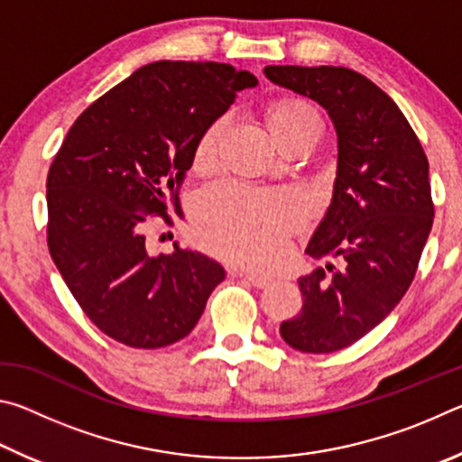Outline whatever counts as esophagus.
I'll return each instance as SVG.
<instances>
[{"label":"esophagus","instance_id":"1","mask_svg":"<svg viewBox=\"0 0 462 462\" xmlns=\"http://www.w3.org/2000/svg\"><path fill=\"white\" fill-rule=\"evenodd\" d=\"M238 277H242V279H246L250 285H254V287H259V289H263V287H267V285L271 283V279H269V277H263V275H254V273H238Z\"/></svg>","mask_w":462,"mask_h":462}]
</instances>
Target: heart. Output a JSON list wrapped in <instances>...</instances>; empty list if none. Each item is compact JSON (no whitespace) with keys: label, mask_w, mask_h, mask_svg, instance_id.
I'll return each mask as SVG.
<instances>
[{"label":"heart","mask_w":462,"mask_h":462,"mask_svg":"<svg viewBox=\"0 0 462 462\" xmlns=\"http://www.w3.org/2000/svg\"><path fill=\"white\" fill-rule=\"evenodd\" d=\"M264 120L273 138L287 146L310 130H319V116L306 101L285 97L267 107ZM228 120L209 124L195 146L198 169L214 165L217 146ZM306 216V206L295 193L261 191L238 183H220L209 189L195 209L198 236L216 253L232 261L264 267L283 253L287 236Z\"/></svg>","instance_id":"1"}]
</instances>
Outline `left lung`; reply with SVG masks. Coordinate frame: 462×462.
<instances>
[{"label": "left lung", "instance_id": "obj_1", "mask_svg": "<svg viewBox=\"0 0 462 462\" xmlns=\"http://www.w3.org/2000/svg\"><path fill=\"white\" fill-rule=\"evenodd\" d=\"M264 77L318 101L338 138L332 201L306 253L342 269L328 263L332 276L319 267L297 279L301 311L281 324L291 348L336 353L379 326L411 285L434 220L428 159L395 101L353 69L269 65Z\"/></svg>", "mask_w": 462, "mask_h": 462}]
</instances>
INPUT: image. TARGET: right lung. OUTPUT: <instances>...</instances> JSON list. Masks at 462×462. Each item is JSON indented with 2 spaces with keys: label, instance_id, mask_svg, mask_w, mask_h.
<instances>
[{
  "label": "right lung",
  "instance_id": "obj_1",
  "mask_svg": "<svg viewBox=\"0 0 462 462\" xmlns=\"http://www.w3.org/2000/svg\"><path fill=\"white\" fill-rule=\"evenodd\" d=\"M224 62L159 60L104 93L67 132L46 179L49 250L88 318L109 338L161 348L185 338L226 277L173 242L151 256L146 216L179 208L198 140L256 88Z\"/></svg>",
  "mask_w": 462,
  "mask_h": 462
}]
</instances>
